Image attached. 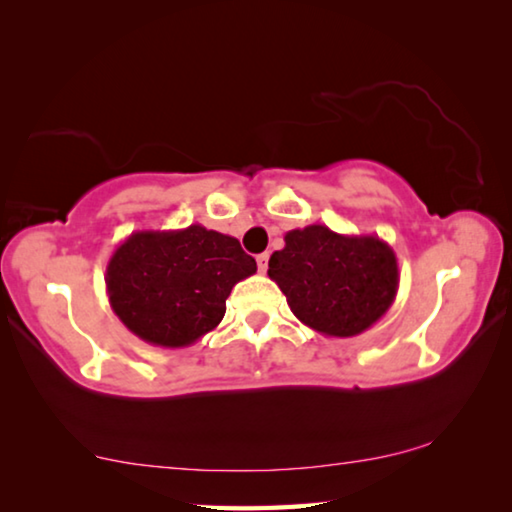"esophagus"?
I'll list each match as a JSON object with an SVG mask.
<instances>
[{"instance_id": "esophagus-1", "label": "esophagus", "mask_w": 512, "mask_h": 512, "mask_svg": "<svg viewBox=\"0 0 512 512\" xmlns=\"http://www.w3.org/2000/svg\"><path fill=\"white\" fill-rule=\"evenodd\" d=\"M257 269L259 273H266V269H269V253H262L257 257Z\"/></svg>"}]
</instances>
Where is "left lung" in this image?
Returning a JSON list of instances; mask_svg holds the SVG:
<instances>
[{
  "mask_svg": "<svg viewBox=\"0 0 512 512\" xmlns=\"http://www.w3.org/2000/svg\"><path fill=\"white\" fill-rule=\"evenodd\" d=\"M269 278L300 323L326 337H355L392 307L399 264L376 234H339L307 225L285 234L269 259Z\"/></svg>",
  "mask_w": 512,
  "mask_h": 512,
  "instance_id": "obj_1",
  "label": "left lung"
}]
</instances>
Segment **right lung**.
<instances>
[{
    "label": "right lung",
    "instance_id": "obj_1",
    "mask_svg": "<svg viewBox=\"0 0 512 512\" xmlns=\"http://www.w3.org/2000/svg\"><path fill=\"white\" fill-rule=\"evenodd\" d=\"M255 271L237 239L193 223L132 232L113 250L104 282L129 332L152 346L184 348L223 321L232 287Z\"/></svg>",
    "mask_w": 512,
    "mask_h": 512
}]
</instances>
